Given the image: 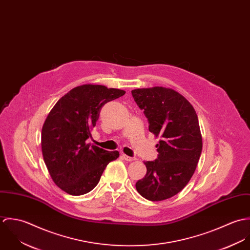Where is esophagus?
Segmentation results:
<instances>
[{
  "instance_id": "34e87169",
  "label": "esophagus",
  "mask_w": 250,
  "mask_h": 250,
  "mask_svg": "<svg viewBox=\"0 0 250 250\" xmlns=\"http://www.w3.org/2000/svg\"><path fill=\"white\" fill-rule=\"evenodd\" d=\"M122 157H123V159H124L125 161H127V162H133V161H136V160H137L135 157H129V156H127V155H125V154H123Z\"/></svg>"
}]
</instances>
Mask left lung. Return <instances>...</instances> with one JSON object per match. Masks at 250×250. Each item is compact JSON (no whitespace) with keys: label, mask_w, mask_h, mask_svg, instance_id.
I'll list each match as a JSON object with an SVG mask.
<instances>
[{"label":"left lung","mask_w":250,"mask_h":250,"mask_svg":"<svg viewBox=\"0 0 250 250\" xmlns=\"http://www.w3.org/2000/svg\"><path fill=\"white\" fill-rule=\"evenodd\" d=\"M143 109L149 131L160 137L158 158L146 162V175L136 184L138 192L151 201H162L180 192L193 175L202 151L197 114L177 91L163 86L132 90Z\"/></svg>","instance_id":"1"}]
</instances>
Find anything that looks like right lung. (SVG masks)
Wrapping results in <instances>:
<instances>
[{"mask_svg":"<svg viewBox=\"0 0 250 250\" xmlns=\"http://www.w3.org/2000/svg\"><path fill=\"white\" fill-rule=\"evenodd\" d=\"M124 90L100 84H83L62 96L48 114L41 132L43 159L55 184L71 195L92 190L107 166L119 157L86 144L100 110Z\"/></svg>","mask_w":250,"mask_h":250,"instance_id":"right-lung-1","label":"right lung"}]
</instances>
